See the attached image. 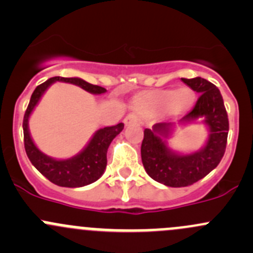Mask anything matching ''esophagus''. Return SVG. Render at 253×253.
Listing matches in <instances>:
<instances>
[{"mask_svg": "<svg viewBox=\"0 0 253 253\" xmlns=\"http://www.w3.org/2000/svg\"><path fill=\"white\" fill-rule=\"evenodd\" d=\"M141 121L139 116L137 114H128L126 117H125L124 122L126 126H131V125H136Z\"/></svg>", "mask_w": 253, "mask_h": 253, "instance_id": "34e87169", "label": "esophagus"}]
</instances>
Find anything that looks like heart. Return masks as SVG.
Masks as SVG:
<instances>
[{"label":"heart","mask_w":253,"mask_h":253,"mask_svg":"<svg viewBox=\"0 0 253 253\" xmlns=\"http://www.w3.org/2000/svg\"><path fill=\"white\" fill-rule=\"evenodd\" d=\"M195 103V94L187 88L180 90L174 89H162L149 94L147 99V105L154 110H165L169 109L171 112H182L188 110Z\"/></svg>","instance_id":"1"}]
</instances>
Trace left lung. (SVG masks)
Returning <instances> with one entry per match:
<instances>
[{
  "mask_svg": "<svg viewBox=\"0 0 253 253\" xmlns=\"http://www.w3.org/2000/svg\"><path fill=\"white\" fill-rule=\"evenodd\" d=\"M192 90L200 93L195 108L180 120V124L202 120L209 136L205 147L190 154H180L168 147L165 139L171 133V122L155 124L144 129L141 147L142 163L147 174L169 187L193 185L215 169L225 153L229 120L223 96L213 83L205 78H181Z\"/></svg>",
  "mask_w": 253,
  "mask_h": 253,
  "instance_id": "1",
  "label": "left lung"
}]
</instances>
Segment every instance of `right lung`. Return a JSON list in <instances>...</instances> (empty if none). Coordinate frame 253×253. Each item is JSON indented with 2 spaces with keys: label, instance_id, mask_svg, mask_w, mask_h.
I'll use <instances>...</instances> for the list:
<instances>
[{
  "label": "right lung",
  "instance_id": "add662e5",
  "mask_svg": "<svg viewBox=\"0 0 253 253\" xmlns=\"http://www.w3.org/2000/svg\"><path fill=\"white\" fill-rule=\"evenodd\" d=\"M55 82H66V83L75 84L91 94H103L105 93L106 89L103 86L94 85V84L88 83V82L77 77H52L35 88L27 111L24 114V120H23L25 152H27L32 164L38 169V171L42 172L48 181L61 186V187H83V186L95 182L104 174L106 163H108V159H106L108 148L112 139L124 129V124L121 122V124H117L116 126L104 127V128L98 129L88 144L85 145V148L72 158L60 160L53 159V158L44 154L33 142L28 122H29V117L33 110L38 105L46 89Z\"/></svg>",
  "mask_w": 253,
  "mask_h": 253
}]
</instances>
